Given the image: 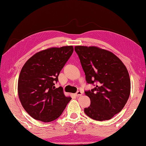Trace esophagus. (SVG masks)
Instances as JSON below:
<instances>
[{"label": "esophagus", "instance_id": "1", "mask_svg": "<svg viewBox=\"0 0 146 146\" xmlns=\"http://www.w3.org/2000/svg\"><path fill=\"white\" fill-rule=\"evenodd\" d=\"M82 95H83V92H81V91H78L76 93V96L77 97H80V96H82Z\"/></svg>", "mask_w": 146, "mask_h": 146}]
</instances>
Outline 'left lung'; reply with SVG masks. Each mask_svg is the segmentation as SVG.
<instances>
[{"label":"left lung","mask_w":146,"mask_h":146,"mask_svg":"<svg viewBox=\"0 0 146 146\" xmlns=\"http://www.w3.org/2000/svg\"><path fill=\"white\" fill-rule=\"evenodd\" d=\"M85 72L86 83L95 87L85 91L90 105L84 110L96 121L111 119L126 104L131 90L129 76L120 59L108 50L97 47L76 46Z\"/></svg>","instance_id":"left-lung-1"}]
</instances>
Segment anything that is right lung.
Wrapping results in <instances>:
<instances>
[{"label":"right lung","instance_id":"obj_1","mask_svg":"<svg viewBox=\"0 0 146 146\" xmlns=\"http://www.w3.org/2000/svg\"><path fill=\"white\" fill-rule=\"evenodd\" d=\"M72 46L52 47L36 53L24 64L20 73L18 94L27 113L38 121L48 122L58 119L71 100L55 83L72 54Z\"/></svg>","mask_w":146,"mask_h":146}]
</instances>
